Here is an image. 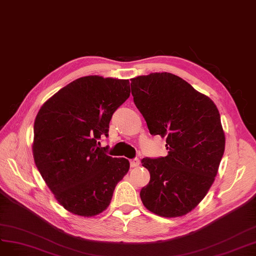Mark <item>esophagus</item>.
Returning a JSON list of instances; mask_svg holds the SVG:
<instances>
[{
	"label": "esophagus",
	"instance_id": "obj_1",
	"mask_svg": "<svg viewBox=\"0 0 256 256\" xmlns=\"http://www.w3.org/2000/svg\"><path fill=\"white\" fill-rule=\"evenodd\" d=\"M130 167L135 168V167H138L140 164V160L139 158H133V160H130Z\"/></svg>",
	"mask_w": 256,
	"mask_h": 256
}]
</instances>
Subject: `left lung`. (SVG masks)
<instances>
[{"label": "left lung", "instance_id": "8db88e82", "mask_svg": "<svg viewBox=\"0 0 256 256\" xmlns=\"http://www.w3.org/2000/svg\"><path fill=\"white\" fill-rule=\"evenodd\" d=\"M134 103L151 135L166 137L168 155L142 158L150 182L140 192L146 210L174 218L192 212L219 169L226 135L216 104L172 73L130 78Z\"/></svg>", "mask_w": 256, "mask_h": 256}]
</instances>
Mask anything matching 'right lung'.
Listing matches in <instances>:
<instances>
[{"label":"right lung","instance_id":"1","mask_svg":"<svg viewBox=\"0 0 256 256\" xmlns=\"http://www.w3.org/2000/svg\"><path fill=\"white\" fill-rule=\"evenodd\" d=\"M128 80L88 76L57 92L34 122L32 156L41 176L64 210L82 217L103 212L130 169L126 158L105 153L112 114L130 96Z\"/></svg>","mask_w":256,"mask_h":256}]
</instances>
